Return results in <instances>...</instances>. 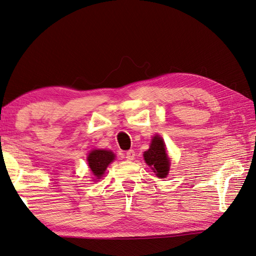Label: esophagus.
<instances>
[{"mask_svg": "<svg viewBox=\"0 0 256 256\" xmlns=\"http://www.w3.org/2000/svg\"><path fill=\"white\" fill-rule=\"evenodd\" d=\"M134 156H136L134 151L132 149H130V150H128L127 152H126V159H127V160H134Z\"/></svg>", "mask_w": 256, "mask_h": 256, "instance_id": "obj_1", "label": "esophagus"}]
</instances>
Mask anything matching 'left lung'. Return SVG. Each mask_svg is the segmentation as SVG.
Listing matches in <instances>:
<instances>
[{"label":"left lung","mask_w":256,"mask_h":256,"mask_svg":"<svg viewBox=\"0 0 256 256\" xmlns=\"http://www.w3.org/2000/svg\"><path fill=\"white\" fill-rule=\"evenodd\" d=\"M144 158L147 164L154 170L156 176L159 178H166L169 172L170 160L166 154L162 138L154 136L151 140L149 150L144 151Z\"/></svg>","instance_id":"1"}]
</instances>
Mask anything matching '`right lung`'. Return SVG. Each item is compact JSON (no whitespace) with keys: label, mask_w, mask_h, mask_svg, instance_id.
Segmentation results:
<instances>
[{"label":"right lung","mask_w":256,"mask_h":256,"mask_svg":"<svg viewBox=\"0 0 256 256\" xmlns=\"http://www.w3.org/2000/svg\"><path fill=\"white\" fill-rule=\"evenodd\" d=\"M114 159V154L108 150H92L87 158L88 166L95 176L99 179L102 176L108 164Z\"/></svg>","instance_id":"obj_1"}]
</instances>
